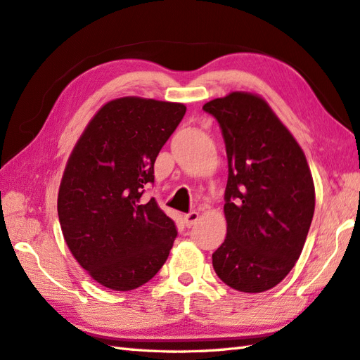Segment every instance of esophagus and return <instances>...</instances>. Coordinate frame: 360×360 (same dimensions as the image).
<instances>
[{
	"label": "esophagus",
	"instance_id": "esophagus-1",
	"mask_svg": "<svg viewBox=\"0 0 360 360\" xmlns=\"http://www.w3.org/2000/svg\"><path fill=\"white\" fill-rule=\"evenodd\" d=\"M199 213H196V211H193V213H188V214H184V224H186V226H193L195 225L198 220H199Z\"/></svg>",
	"mask_w": 360,
	"mask_h": 360
}]
</instances>
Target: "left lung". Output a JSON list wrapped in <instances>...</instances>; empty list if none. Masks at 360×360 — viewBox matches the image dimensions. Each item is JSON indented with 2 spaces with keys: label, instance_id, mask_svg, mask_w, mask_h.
I'll return each mask as SVG.
<instances>
[{
  "label": "left lung",
  "instance_id": "left-lung-1",
  "mask_svg": "<svg viewBox=\"0 0 360 360\" xmlns=\"http://www.w3.org/2000/svg\"><path fill=\"white\" fill-rule=\"evenodd\" d=\"M204 110L219 122L228 158L226 237L213 268L238 292L269 290L300 259L315 211L306 155L260 96L234 91Z\"/></svg>",
  "mask_w": 360,
  "mask_h": 360
}]
</instances>
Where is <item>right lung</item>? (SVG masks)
<instances>
[{
  "instance_id": "right-lung-1",
  "label": "right lung",
  "mask_w": 360,
  "mask_h": 360,
  "mask_svg": "<svg viewBox=\"0 0 360 360\" xmlns=\"http://www.w3.org/2000/svg\"><path fill=\"white\" fill-rule=\"evenodd\" d=\"M186 105L141 97L108 101L91 118L62 174L58 214L68 250L92 280L132 290L167 260L176 226L152 198L153 164Z\"/></svg>"
}]
</instances>
